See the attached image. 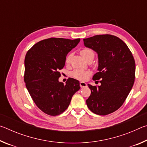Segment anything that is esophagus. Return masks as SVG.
<instances>
[{"label": "esophagus", "instance_id": "obj_1", "mask_svg": "<svg viewBox=\"0 0 147 147\" xmlns=\"http://www.w3.org/2000/svg\"><path fill=\"white\" fill-rule=\"evenodd\" d=\"M80 86L81 88H85V87L87 86V84L86 82H80Z\"/></svg>", "mask_w": 147, "mask_h": 147}]
</instances>
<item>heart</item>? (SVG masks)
Returning <instances> with one entry per match:
<instances>
[{
    "mask_svg": "<svg viewBox=\"0 0 147 147\" xmlns=\"http://www.w3.org/2000/svg\"><path fill=\"white\" fill-rule=\"evenodd\" d=\"M80 54L82 56L83 58L86 59V61L92 59L93 60L94 57V53L93 50L90 49H83L80 51ZM72 54H69L67 56L65 59L66 63H69L71 58ZM91 74V72L89 71H84L82 69H74L71 73V76L73 78H76L79 80H85L88 78V76Z\"/></svg>",
    "mask_w": 147,
    "mask_h": 147,
    "instance_id": "heart-1",
    "label": "heart"
}]
</instances>
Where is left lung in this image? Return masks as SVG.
<instances>
[{
	"label": "left lung",
	"instance_id": "1",
	"mask_svg": "<svg viewBox=\"0 0 147 147\" xmlns=\"http://www.w3.org/2000/svg\"><path fill=\"white\" fill-rule=\"evenodd\" d=\"M84 43L98 54V72L93 80H100L101 84L99 86L88 84L91 94L86 100L87 106L96 115H108L123 105L132 88L135 60L126 43L113 35H96L84 39Z\"/></svg>",
	"mask_w": 147,
	"mask_h": 147
}]
</instances>
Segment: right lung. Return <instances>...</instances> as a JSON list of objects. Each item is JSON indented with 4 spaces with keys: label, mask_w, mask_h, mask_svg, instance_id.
<instances>
[{
    "label": "right lung",
    "mask_w": 147,
    "mask_h": 147,
    "mask_svg": "<svg viewBox=\"0 0 147 147\" xmlns=\"http://www.w3.org/2000/svg\"><path fill=\"white\" fill-rule=\"evenodd\" d=\"M80 39L51 38L39 41L27 52L24 80L32 100L47 115L56 116L65 111L72 96L78 91L79 81L70 78L65 84L59 82V71L66 56Z\"/></svg>",
    "instance_id": "add662e5"
}]
</instances>
